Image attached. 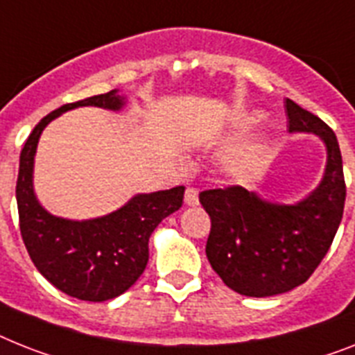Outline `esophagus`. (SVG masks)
Segmentation results:
<instances>
[{"label": "esophagus", "mask_w": 355, "mask_h": 355, "mask_svg": "<svg viewBox=\"0 0 355 355\" xmlns=\"http://www.w3.org/2000/svg\"><path fill=\"white\" fill-rule=\"evenodd\" d=\"M184 203L189 205V207H196V205L199 203L198 189H194V187H187V190H184Z\"/></svg>", "instance_id": "esophagus-1"}]
</instances>
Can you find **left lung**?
Segmentation results:
<instances>
[{
	"label": "left lung",
	"instance_id": "1",
	"mask_svg": "<svg viewBox=\"0 0 355 355\" xmlns=\"http://www.w3.org/2000/svg\"><path fill=\"white\" fill-rule=\"evenodd\" d=\"M290 132H314L327 145V172L314 194L297 205L266 203L239 184L203 190L199 201L210 216L207 257L228 288L266 297L309 279L329 252L341 223L347 184L332 128L286 99Z\"/></svg>",
	"mask_w": 355,
	"mask_h": 355
}]
</instances>
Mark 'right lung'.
<instances>
[{
    "mask_svg": "<svg viewBox=\"0 0 355 355\" xmlns=\"http://www.w3.org/2000/svg\"><path fill=\"white\" fill-rule=\"evenodd\" d=\"M118 90L79 99L41 119L19 156L16 199L23 243L37 270L55 288L81 301H107L130 288L148 263V239L157 225L180 210L184 187L139 194L123 209L92 221H69L51 216L32 190V165L43 128L61 112L94 105L121 108Z\"/></svg>",
    "mask_w": 355,
    "mask_h": 355,
    "instance_id": "obj_1",
    "label": "right lung"
}]
</instances>
